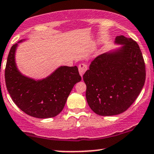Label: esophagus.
<instances>
[{
    "label": "esophagus",
    "instance_id": "1",
    "mask_svg": "<svg viewBox=\"0 0 154 154\" xmlns=\"http://www.w3.org/2000/svg\"><path fill=\"white\" fill-rule=\"evenodd\" d=\"M78 69H79V75H81V77H82L83 75L85 74V72L87 71L88 66L86 64H85V63H80V64L79 65Z\"/></svg>",
    "mask_w": 154,
    "mask_h": 154
}]
</instances>
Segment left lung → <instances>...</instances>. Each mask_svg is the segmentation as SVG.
I'll return each instance as SVG.
<instances>
[{
  "label": "left lung",
  "instance_id": "obj_1",
  "mask_svg": "<svg viewBox=\"0 0 154 154\" xmlns=\"http://www.w3.org/2000/svg\"><path fill=\"white\" fill-rule=\"evenodd\" d=\"M115 43L122 46L95 58L83 75L88 105L100 116L126 111L146 80V66L137 43L123 35L116 37Z\"/></svg>",
  "mask_w": 154,
  "mask_h": 154
}]
</instances>
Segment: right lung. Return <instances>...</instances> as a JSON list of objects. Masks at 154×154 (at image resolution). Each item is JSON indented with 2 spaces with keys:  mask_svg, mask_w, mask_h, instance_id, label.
<instances>
[{
  "mask_svg": "<svg viewBox=\"0 0 154 154\" xmlns=\"http://www.w3.org/2000/svg\"><path fill=\"white\" fill-rule=\"evenodd\" d=\"M11 47L7 59L5 79L12 100L24 113L33 117H54L63 110L74 85L81 80L77 66H61L45 78L35 80L23 75L17 68Z\"/></svg>",
  "mask_w": 154,
  "mask_h": 154,
  "instance_id": "1",
  "label": "right lung"
}]
</instances>
